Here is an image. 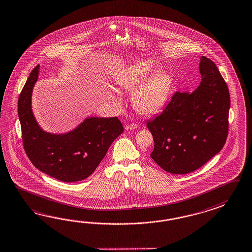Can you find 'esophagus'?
Returning a JSON list of instances; mask_svg holds the SVG:
<instances>
[{"mask_svg": "<svg viewBox=\"0 0 252 252\" xmlns=\"http://www.w3.org/2000/svg\"><path fill=\"white\" fill-rule=\"evenodd\" d=\"M137 128V125L135 124H130V125H126V130H134V129Z\"/></svg>", "mask_w": 252, "mask_h": 252, "instance_id": "1", "label": "esophagus"}]
</instances>
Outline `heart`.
Wrapping results in <instances>:
<instances>
[{
  "mask_svg": "<svg viewBox=\"0 0 252 252\" xmlns=\"http://www.w3.org/2000/svg\"><path fill=\"white\" fill-rule=\"evenodd\" d=\"M157 68L158 65L153 59L142 58L130 62L116 75V81L121 89L134 90L133 106L136 112L146 117L162 110L173 88L171 74Z\"/></svg>",
  "mask_w": 252,
  "mask_h": 252,
  "instance_id": "b5f03b06",
  "label": "heart"
}]
</instances>
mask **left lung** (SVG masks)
Wrapping results in <instances>:
<instances>
[{
	"instance_id": "1",
	"label": "left lung",
	"mask_w": 252,
	"mask_h": 252,
	"mask_svg": "<svg viewBox=\"0 0 252 252\" xmlns=\"http://www.w3.org/2000/svg\"><path fill=\"white\" fill-rule=\"evenodd\" d=\"M193 92H175L161 115L147 122L152 159L170 174L201 167L222 149L229 131V89L215 63L202 56Z\"/></svg>"
}]
</instances>
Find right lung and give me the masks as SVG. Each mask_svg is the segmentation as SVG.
<instances>
[{"instance_id":"1","label":"right lung","mask_w":252,"mask_h":252,"mask_svg":"<svg viewBox=\"0 0 252 252\" xmlns=\"http://www.w3.org/2000/svg\"><path fill=\"white\" fill-rule=\"evenodd\" d=\"M34 67L19 96L18 115L23 147L29 159L42 173L65 183L86 179L95 171L114 140L123 133L118 118H88L67 134L47 133L32 110V94L39 77Z\"/></svg>"}]
</instances>
